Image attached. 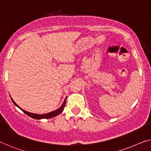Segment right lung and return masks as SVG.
I'll return each mask as SVG.
<instances>
[{
  "instance_id": "right-lung-1",
  "label": "right lung",
  "mask_w": 151,
  "mask_h": 151,
  "mask_svg": "<svg viewBox=\"0 0 151 151\" xmlns=\"http://www.w3.org/2000/svg\"><path fill=\"white\" fill-rule=\"evenodd\" d=\"M11 99V101H13V103L14 105H15V106H17L18 108H19L21 110H22L23 112H24V113H25V114L27 115L28 116H29L30 117L33 118V119H49V118H52V117H55V116L58 115L59 114H60L63 111L64 108H65V104H66V99H67V97L65 98V99L64 100V102L62 104V105L61 107H59L58 109L55 110L54 111H52V112L50 113H46V114H36V113H29L28 112V111H25L24 109H22V108H20L19 106H18L17 104L15 103V102L13 101V100L12 99V98Z\"/></svg>"
}]
</instances>
